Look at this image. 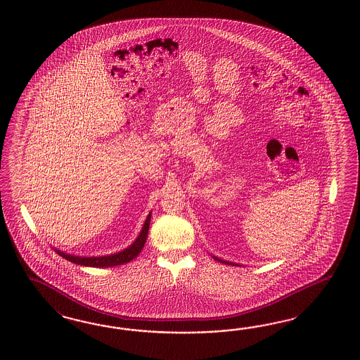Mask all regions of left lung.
I'll use <instances>...</instances> for the list:
<instances>
[{
	"mask_svg": "<svg viewBox=\"0 0 360 360\" xmlns=\"http://www.w3.org/2000/svg\"><path fill=\"white\" fill-rule=\"evenodd\" d=\"M214 259H215V260H218V262H224V264H229V265H233L232 262H224V260H220V259H218V257H215V256H214Z\"/></svg>",
	"mask_w": 360,
	"mask_h": 360,
	"instance_id": "1",
	"label": "left lung"
}]
</instances>
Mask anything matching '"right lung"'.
Here are the masks:
<instances>
[{
  "mask_svg": "<svg viewBox=\"0 0 360 360\" xmlns=\"http://www.w3.org/2000/svg\"><path fill=\"white\" fill-rule=\"evenodd\" d=\"M150 217H152V212L148 215V218H146L143 226H142L141 232H140L139 238L134 240V243L129 245L128 248H125L124 251L117 252L115 255L98 256V257H82V256H75V255H68V253L59 251V250H55V251H56L59 256H62L63 259H65V260L77 264V265H84V266L108 268V266H117V265L127 264V262H131L134 257H137L139 253L143 248L145 241H146V238H148V232H149Z\"/></svg>",
  "mask_w": 360,
  "mask_h": 360,
  "instance_id": "1",
  "label": "right lung"
}]
</instances>
